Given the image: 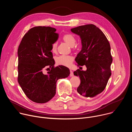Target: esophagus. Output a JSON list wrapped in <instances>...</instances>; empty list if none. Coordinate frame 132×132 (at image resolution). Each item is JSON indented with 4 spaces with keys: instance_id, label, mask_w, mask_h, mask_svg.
Wrapping results in <instances>:
<instances>
[{
    "instance_id": "34e87169",
    "label": "esophagus",
    "mask_w": 132,
    "mask_h": 132,
    "mask_svg": "<svg viewBox=\"0 0 132 132\" xmlns=\"http://www.w3.org/2000/svg\"><path fill=\"white\" fill-rule=\"evenodd\" d=\"M70 77H72L73 76V71L71 70H70Z\"/></svg>"
}]
</instances>
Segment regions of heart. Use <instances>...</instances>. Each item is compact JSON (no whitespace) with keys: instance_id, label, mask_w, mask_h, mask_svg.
<instances>
[{"instance_id":"obj_1","label":"heart","mask_w":132,"mask_h":132,"mask_svg":"<svg viewBox=\"0 0 132 132\" xmlns=\"http://www.w3.org/2000/svg\"><path fill=\"white\" fill-rule=\"evenodd\" d=\"M63 40L69 46H72L76 42V39L75 36L71 33H66L63 36ZM57 42H54L51 45V51L52 52H56L57 50ZM57 64L65 66H69L73 61V57L70 55H62L57 56L55 59Z\"/></svg>"}]
</instances>
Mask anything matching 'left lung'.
I'll list each match as a JSON object with an SVG mask.
<instances>
[{
    "instance_id": "1",
    "label": "left lung",
    "mask_w": 132,
    "mask_h": 132,
    "mask_svg": "<svg viewBox=\"0 0 132 132\" xmlns=\"http://www.w3.org/2000/svg\"><path fill=\"white\" fill-rule=\"evenodd\" d=\"M71 31L81 40L82 49L75 61L78 66L85 65L87 67L86 71L78 69L73 72L80 79L77 91L84 97H94L104 90L111 75L112 57L109 42L103 32L92 24Z\"/></svg>"
}]
</instances>
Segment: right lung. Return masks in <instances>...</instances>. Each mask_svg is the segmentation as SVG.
I'll return each mask as SVG.
<instances>
[{
	"label": "right lung",
	"mask_w": 132,
	"mask_h": 132,
	"mask_svg": "<svg viewBox=\"0 0 132 132\" xmlns=\"http://www.w3.org/2000/svg\"><path fill=\"white\" fill-rule=\"evenodd\" d=\"M56 30L51 27L31 28L18 47V81L26 96L36 103H46L52 99L56 93V81L70 74L65 66H54L51 51L52 44L58 39ZM48 67L51 70L45 74L43 70Z\"/></svg>",
	"instance_id": "right-lung-1"
}]
</instances>
